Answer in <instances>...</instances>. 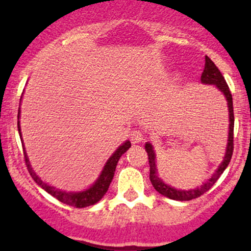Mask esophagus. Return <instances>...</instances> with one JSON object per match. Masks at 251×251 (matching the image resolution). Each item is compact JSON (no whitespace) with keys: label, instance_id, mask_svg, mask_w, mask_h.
<instances>
[{"label":"esophagus","instance_id":"esophagus-1","mask_svg":"<svg viewBox=\"0 0 251 251\" xmlns=\"http://www.w3.org/2000/svg\"><path fill=\"white\" fill-rule=\"evenodd\" d=\"M144 135L142 132V130H132L130 133V140L132 143H140L143 141Z\"/></svg>","mask_w":251,"mask_h":251}]
</instances>
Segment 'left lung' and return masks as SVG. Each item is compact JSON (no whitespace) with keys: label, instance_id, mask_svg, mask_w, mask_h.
Returning a JSON list of instances; mask_svg holds the SVG:
<instances>
[{"label":"left lung","instance_id":"1","mask_svg":"<svg viewBox=\"0 0 251 251\" xmlns=\"http://www.w3.org/2000/svg\"><path fill=\"white\" fill-rule=\"evenodd\" d=\"M201 80L203 83H207V85H216L220 88L222 93L225 95L227 100V104H228V111H229V132H228V144H227V151L226 155H225L224 161H222L221 165L219 166V169L216 170V173L211 176V178L204 183L203 186H201V188L197 189H191V191H177V189L173 188V187L168 186V184L164 183L160 178L158 177V173H156V165H155V154H154L153 146L151 143L146 144V151L148 153V160H149V168H151V173H149V179H151V184L155 188L156 192H159L163 196L168 197V198L174 199V201H192V199H196L198 197L203 196L204 193H206L215 183H216L217 179L220 178L222 173L225 171V169L228 166L229 161H231L232 154H233V128H234V114H233V100H232V93L229 91L228 85H227L226 80L222 76L221 72L217 69V67L215 65V63L210 59L207 55H205V67L203 70V74H201Z\"/></svg>","mask_w":251,"mask_h":251}]
</instances>
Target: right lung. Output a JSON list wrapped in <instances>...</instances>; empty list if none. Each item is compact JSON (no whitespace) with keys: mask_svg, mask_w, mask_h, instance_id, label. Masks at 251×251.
Returning <instances> with one entry per match:
<instances>
[{"mask_svg":"<svg viewBox=\"0 0 251 251\" xmlns=\"http://www.w3.org/2000/svg\"><path fill=\"white\" fill-rule=\"evenodd\" d=\"M18 119H19V114H18ZM18 131H19V136L22 137L19 121H18ZM130 147H131L130 141L125 142L123 146L119 147L118 151H116L115 153L110 156L109 160L107 161L102 174H100V178L96 181V183L93 184L91 188L86 189V191L83 192H80V193H67V192L58 191V189H55L54 187L48 186V184L45 183V182L42 181L36 174H35V171L32 170L25 151H24V158H25V164H26V168H27V171H29L30 176H31L32 178H34V181L36 182L41 188H44L47 193H50V196L54 197L55 199H58V201H62V203L69 205V206L86 207V206H90V205L96 204L97 201H100V199L103 198V196L107 193L111 179H113L114 177V173H115V169H116V165H118L119 159L121 158V155H123V154L125 153Z\"/></svg>","mask_w":251,"mask_h":251,"instance_id":"1","label":"right lung"}]
</instances>
